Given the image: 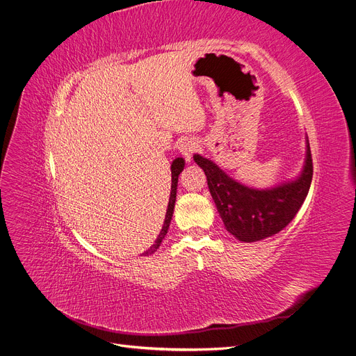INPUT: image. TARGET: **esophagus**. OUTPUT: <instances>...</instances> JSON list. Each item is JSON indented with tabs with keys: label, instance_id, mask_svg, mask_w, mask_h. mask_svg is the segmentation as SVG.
Segmentation results:
<instances>
[{
	"label": "esophagus",
	"instance_id": "1",
	"mask_svg": "<svg viewBox=\"0 0 356 356\" xmlns=\"http://www.w3.org/2000/svg\"><path fill=\"white\" fill-rule=\"evenodd\" d=\"M179 150L180 153L187 159L190 160L193 153H196L199 150V142L193 140V139H184L180 145H179Z\"/></svg>",
	"mask_w": 356,
	"mask_h": 356
}]
</instances>
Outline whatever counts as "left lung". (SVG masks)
Masks as SVG:
<instances>
[{
  "instance_id": "8db88e82",
  "label": "left lung",
  "mask_w": 356,
  "mask_h": 356,
  "mask_svg": "<svg viewBox=\"0 0 356 356\" xmlns=\"http://www.w3.org/2000/svg\"><path fill=\"white\" fill-rule=\"evenodd\" d=\"M195 161L206 173L209 190L225 229L245 243L271 237L293 221L308 195L314 172L309 143L301 176L270 190H254L237 183L200 154H195Z\"/></svg>"
}]
</instances>
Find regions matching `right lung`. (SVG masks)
Here are the masks:
<instances>
[{
  "mask_svg": "<svg viewBox=\"0 0 356 356\" xmlns=\"http://www.w3.org/2000/svg\"><path fill=\"white\" fill-rule=\"evenodd\" d=\"M184 169V160L181 157H177L173 160L172 163V191H170V199H169V206H168V211H166V217H165V222H163V227H161V232L160 234L157 236L154 244L146 251L143 252V255H150L153 254L159 245L161 244V241H163L165 236L168 234V230H169V225H170V220H172V216H173V209H175V203H176V191H177V180H179V175L181 173V170Z\"/></svg>",
  "mask_w": 356,
  "mask_h": 356,
  "instance_id": "1",
  "label": "right lung"
}]
</instances>
